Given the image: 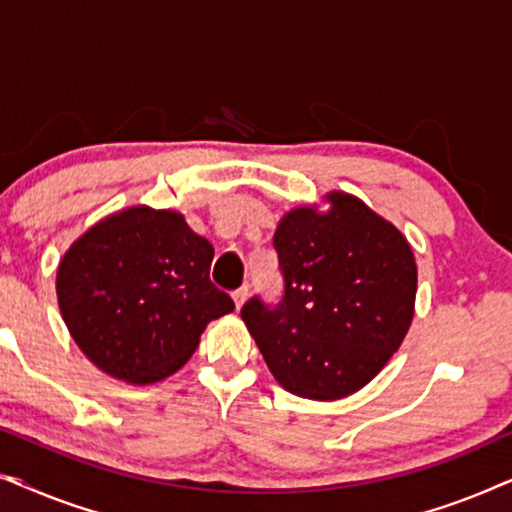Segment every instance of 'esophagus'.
Masks as SVG:
<instances>
[{
	"mask_svg": "<svg viewBox=\"0 0 512 512\" xmlns=\"http://www.w3.org/2000/svg\"><path fill=\"white\" fill-rule=\"evenodd\" d=\"M247 298H249V289L247 286H242V289H237L235 293H233V300H235V307L237 310H240V307L247 303Z\"/></svg>",
	"mask_w": 512,
	"mask_h": 512,
	"instance_id": "34e87169",
	"label": "esophagus"
}]
</instances>
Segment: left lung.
I'll use <instances>...</instances> for the list:
<instances>
[{
  "mask_svg": "<svg viewBox=\"0 0 512 512\" xmlns=\"http://www.w3.org/2000/svg\"><path fill=\"white\" fill-rule=\"evenodd\" d=\"M298 207L272 237L284 293L254 296L242 319L270 373L291 394L335 401L373 380L401 347L415 312L417 265L401 230L354 195Z\"/></svg>",
  "mask_w": 512,
  "mask_h": 512,
  "instance_id": "8db88e82",
  "label": "left lung"
}]
</instances>
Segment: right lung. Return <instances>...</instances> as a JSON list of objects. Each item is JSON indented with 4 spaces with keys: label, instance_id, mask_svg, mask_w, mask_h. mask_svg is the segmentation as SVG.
<instances>
[{
    "label": "right lung",
    "instance_id": "right-lung-1",
    "mask_svg": "<svg viewBox=\"0 0 512 512\" xmlns=\"http://www.w3.org/2000/svg\"><path fill=\"white\" fill-rule=\"evenodd\" d=\"M214 247L179 212L130 207L95 223L62 256L55 289L81 352L118 380L177 373L212 319L235 303L209 279Z\"/></svg>",
    "mask_w": 512,
    "mask_h": 512
}]
</instances>
